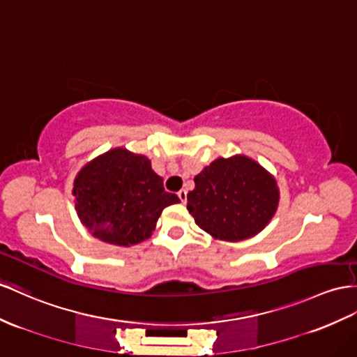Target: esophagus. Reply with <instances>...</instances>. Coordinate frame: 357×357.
Returning <instances> with one entry per match:
<instances>
[{
  "label": "esophagus",
  "instance_id": "34e87169",
  "mask_svg": "<svg viewBox=\"0 0 357 357\" xmlns=\"http://www.w3.org/2000/svg\"><path fill=\"white\" fill-rule=\"evenodd\" d=\"M178 197H179V200L182 204H185L187 202V191L185 190H181L179 193H178Z\"/></svg>",
  "mask_w": 357,
  "mask_h": 357
}]
</instances>
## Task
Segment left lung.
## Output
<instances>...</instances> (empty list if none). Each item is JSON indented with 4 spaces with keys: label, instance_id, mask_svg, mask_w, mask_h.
<instances>
[{
    "label": "left lung",
    "instance_id": "obj_1",
    "mask_svg": "<svg viewBox=\"0 0 357 357\" xmlns=\"http://www.w3.org/2000/svg\"><path fill=\"white\" fill-rule=\"evenodd\" d=\"M278 181L245 155L217 158L195 176L187 209L215 240L236 243L258 235L279 206Z\"/></svg>",
    "mask_w": 357,
    "mask_h": 357
}]
</instances>
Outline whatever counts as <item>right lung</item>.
Masks as SVG:
<instances>
[{"instance_id": "add662e5", "label": "right lung", "mask_w": 357, "mask_h": 357, "mask_svg": "<svg viewBox=\"0 0 357 357\" xmlns=\"http://www.w3.org/2000/svg\"><path fill=\"white\" fill-rule=\"evenodd\" d=\"M72 195L87 232L119 248L148 240L162 209L179 202L164 190L151 160L126 148L109 149L86 162L74 179Z\"/></svg>"}]
</instances>
